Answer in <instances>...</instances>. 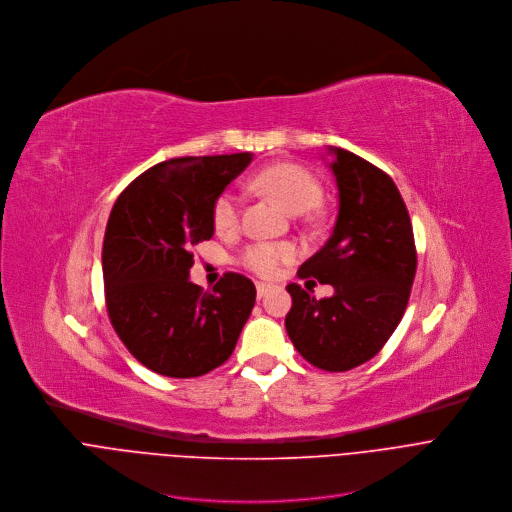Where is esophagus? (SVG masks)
I'll return each instance as SVG.
<instances>
[{"label": "esophagus", "instance_id": "obj_1", "mask_svg": "<svg viewBox=\"0 0 512 512\" xmlns=\"http://www.w3.org/2000/svg\"><path fill=\"white\" fill-rule=\"evenodd\" d=\"M272 290V284L268 282H256V292H258V298H264L268 292Z\"/></svg>", "mask_w": 512, "mask_h": 512}]
</instances>
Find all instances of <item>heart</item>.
Instances as JSON below:
<instances>
[{
  "label": "heart",
  "instance_id": "obj_1",
  "mask_svg": "<svg viewBox=\"0 0 512 512\" xmlns=\"http://www.w3.org/2000/svg\"><path fill=\"white\" fill-rule=\"evenodd\" d=\"M256 185L274 195L292 214H306L321 206L325 189L321 181L300 165L276 163L256 175ZM216 232L228 234L240 224V195L232 189L222 191L212 208ZM296 250L284 242H254L240 252V264L258 276H272L282 262L294 258Z\"/></svg>",
  "mask_w": 512,
  "mask_h": 512
}]
</instances>
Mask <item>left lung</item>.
<instances>
[{
    "label": "left lung",
    "instance_id": "obj_1",
    "mask_svg": "<svg viewBox=\"0 0 512 512\" xmlns=\"http://www.w3.org/2000/svg\"><path fill=\"white\" fill-rule=\"evenodd\" d=\"M331 151L339 187L337 224L329 242L296 276L333 284L335 294L317 300L309 286L304 290L290 282L292 309L284 325L306 361L339 373L375 357L399 325L418 252L410 214L393 179L351 151Z\"/></svg>",
    "mask_w": 512,
    "mask_h": 512
}]
</instances>
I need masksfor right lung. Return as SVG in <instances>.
Returning a JSON list of instances; mask_svg holds the SVG:
<instances>
[{"label": "right lung", "mask_w": 512, "mask_h": 512, "mask_svg": "<svg viewBox=\"0 0 512 512\" xmlns=\"http://www.w3.org/2000/svg\"><path fill=\"white\" fill-rule=\"evenodd\" d=\"M252 153L157 163L117 197L102 242L111 325L129 353L165 377L226 363L256 302L254 282L226 272L214 290L189 282L193 246L214 236L216 197Z\"/></svg>", "instance_id": "obj_1"}]
</instances>
